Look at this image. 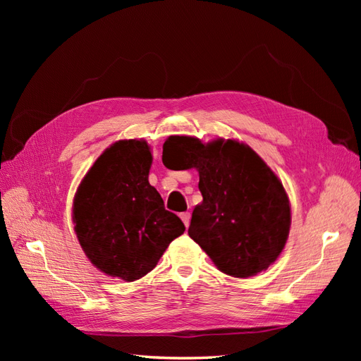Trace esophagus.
I'll list each match as a JSON object with an SVG mask.
<instances>
[{
  "instance_id": "34e87169",
  "label": "esophagus",
  "mask_w": 361,
  "mask_h": 361,
  "mask_svg": "<svg viewBox=\"0 0 361 361\" xmlns=\"http://www.w3.org/2000/svg\"><path fill=\"white\" fill-rule=\"evenodd\" d=\"M180 218H182V221H183L185 227H188V226H190V220H191V214H190V212H182V214H180Z\"/></svg>"
}]
</instances>
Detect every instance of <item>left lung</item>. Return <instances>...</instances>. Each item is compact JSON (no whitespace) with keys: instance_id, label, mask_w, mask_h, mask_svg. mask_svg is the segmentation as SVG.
<instances>
[{"instance_id":"obj_1","label":"left lung","mask_w":361,"mask_h":361,"mask_svg":"<svg viewBox=\"0 0 361 361\" xmlns=\"http://www.w3.org/2000/svg\"><path fill=\"white\" fill-rule=\"evenodd\" d=\"M171 170H199L203 202L194 207L188 235L216 268L247 279L274 264L290 227L289 199L256 152L235 140L171 135L162 146Z\"/></svg>"}]
</instances>
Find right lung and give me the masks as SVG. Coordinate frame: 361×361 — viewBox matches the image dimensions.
<instances>
[{"label":"right lung","mask_w":361,"mask_h":361,"mask_svg":"<svg viewBox=\"0 0 361 361\" xmlns=\"http://www.w3.org/2000/svg\"><path fill=\"white\" fill-rule=\"evenodd\" d=\"M150 147L122 140L108 147L85 174L73 200V223L85 256L105 274L125 281L154 269L185 232L149 183Z\"/></svg>","instance_id":"1"}]
</instances>
